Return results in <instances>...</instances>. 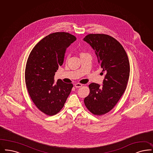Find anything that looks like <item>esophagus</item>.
Returning <instances> with one entry per match:
<instances>
[{"label":"esophagus","instance_id":"34e87169","mask_svg":"<svg viewBox=\"0 0 153 153\" xmlns=\"http://www.w3.org/2000/svg\"><path fill=\"white\" fill-rule=\"evenodd\" d=\"M82 85H82V84H80V83H76V84H75V87L76 88H80V87H82Z\"/></svg>","mask_w":153,"mask_h":153}]
</instances>
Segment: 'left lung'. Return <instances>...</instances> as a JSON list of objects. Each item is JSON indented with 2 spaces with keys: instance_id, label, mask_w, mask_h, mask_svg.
<instances>
[{
  "instance_id": "left-lung-1",
  "label": "left lung",
  "mask_w": 153,
  "mask_h": 153,
  "mask_svg": "<svg viewBox=\"0 0 153 153\" xmlns=\"http://www.w3.org/2000/svg\"><path fill=\"white\" fill-rule=\"evenodd\" d=\"M83 40L95 51L101 73L105 74L102 86L91 83L90 94L84 100L91 113L100 116L112 109L123 95L130 75L129 59L123 46L109 35L89 34Z\"/></svg>"
}]
</instances>
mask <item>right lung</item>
Segmentation results:
<instances>
[{
  "instance_id": "1",
  "label": "right lung",
  "mask_w": 153,
  "mask_h": 153,
  "mask_svg": "<svg viewBox=\"0 0 153 153\" xmlns=\"http://www.w3.org/2000/svg\"><path fill=\"white\" fill-rule=\"evenodd\" d=\"M76 38L67 32L49 34L36 44L29 56L25 80L29 96L37 108L49 116L63 107L73 87L54 77L62 65L66 49Z\"/></svg>"
}]
</instances>
